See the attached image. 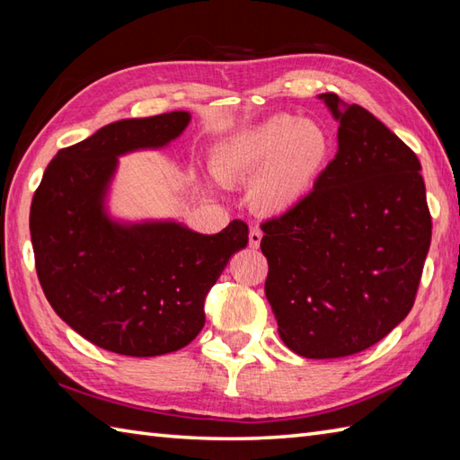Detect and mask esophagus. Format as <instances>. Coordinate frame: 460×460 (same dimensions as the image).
I'll return each instance as SVG.
<instances>
[{"label": "esophagus", "mask_w": 460, "mask_h": 460, "mask_svg": "<svg viewBox=\"0 0 460 460\" xmlns=\"http://www.w3.org/2000/svg\"><path fill=\"white\" fill-rule=\"evenodd\" d=\"M261 239H262V231L257 229V227L251 229V233H249V245L252 249H257L261 245Z\"/></svg>", "instance_id": "34e87169"}]
</instances>
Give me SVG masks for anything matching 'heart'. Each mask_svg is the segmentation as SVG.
<instances>
[{"mask_svg":"<svg viewBox=\"0 0 460 460\" xmlns=\"http://www.w3.org/2000/svg\"><path fill=\"white\" fill-rule=\"evenodd\" d=\"M330 155L324 126L277 114L215 146L211 172L223 183L251 181V208L265 217H285L316 190Z\"/></svg>","mask_w":460,"mask_h":460,"instance_id":"obj_1","label":"heart"}]
</instances>
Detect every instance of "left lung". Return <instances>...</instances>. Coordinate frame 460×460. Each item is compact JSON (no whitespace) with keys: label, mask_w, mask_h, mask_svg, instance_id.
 Listing matches in <instances>:
<instances>
[{"label":"left lung","mask_w":460,"mask_h":460,"mask_svg":"<svg viewBox=\"0 0 460 460\" xmlns=\"http://www.w3.org/2000/svg\"><path fill=\"white\" fill-rule=\"evenodd\" d=\"M338 152L310 198L261 225L265 295L298 356L344 358L385 338L413 308L431 245L415 152L358 104L320 94Z\"/></svg>","instance_id":"8db88e82"}]
</instances>
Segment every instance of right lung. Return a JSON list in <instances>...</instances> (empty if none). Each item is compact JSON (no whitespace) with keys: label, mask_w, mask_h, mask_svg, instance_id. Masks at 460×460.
Wrapping results in <instances>:
<instances>
[{"label":"right lung","mask_w":460,"mask_h":460,"mask_svg":"<svg viewBox=\"0 0 460 460\" xmlns=\"http://www.w3.org/2000/svg\"><path fill=\"white\" fill-rule=\"evenodd\" d=\"M190 120L175 111L104 126L58 150L33 195L29 229L49 305L114 354L150 358L188 346L205 324V296L249 243L239 219L201 235L175 221L119 223L106 213L119 155L164 148Z\"/></svg>","instance_id":"add662e5"}]
</instances>
